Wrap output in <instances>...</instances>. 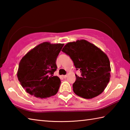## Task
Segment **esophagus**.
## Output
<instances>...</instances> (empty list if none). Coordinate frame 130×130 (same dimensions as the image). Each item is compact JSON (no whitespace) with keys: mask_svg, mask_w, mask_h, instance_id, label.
Wrapping results in <instances>:
<instances>
[{"mask_svg":"<svg viewBox=\"0 0 130 130\" xmlns=\"http://www.w3.org/2000/svg\"><path fill=\"white\" fill-rule=\"evenodd\" d=\"M62 77L64 78H67V75H63V76H62Z\"/></svg>","mask_w":130,"mask_h":130,"instance_id":"obj_1","label":"esophagus"}]
</instances>
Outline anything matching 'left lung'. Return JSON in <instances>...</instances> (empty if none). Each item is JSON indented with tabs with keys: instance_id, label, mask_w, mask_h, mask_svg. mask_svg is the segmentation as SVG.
<instances>
[{
	"instance_id": "left-lung-1",
	"label": "left lung",
	"mask_w": 130,
	"mask_h": 130,
	"mask_svg": "<svg viewBox=\"0 0 130 130\" xmlns=\"http://www.w3.org/2000/svg\"><path fill=\"white\" fill-rule=\"evenodd\" d=\"M72 59L81 76L76 75L73 92L84 99H92L104 91L110 79V62L104 52L86 40L69 42L62 50Z\"/></svg>"
}]
</instances>
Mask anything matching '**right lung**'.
Returning <instances> with one entry per match:
<instances>
[{
    "label": "right lung",
    "instance_id": "obj_1",
    "mask_svg": "<svg viewBox=\"0 0 130 130\" xmlns=\"http://www.w3.org/2000/svg\"><path fill=\"white\" fill-rule=\"evenodd\" d=\"M64 44L43 42L31 50L19 64L17 76L22 87L38 98L54 96L58 91L61 80L54 73L56 60Z\"/></svg>",
    "mask_w": 130,
    "mask_h": 130
}]
</instances>
